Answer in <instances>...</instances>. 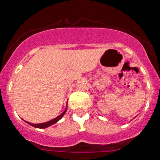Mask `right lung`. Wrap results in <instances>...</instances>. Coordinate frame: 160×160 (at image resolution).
Here are the masks:
<instances>
[{"mask_svg":"<svg viewBox=\"0 0 160 160\" xmlns=\"http://www.w3.org/2000/svg\"><path fill=\"white\" fill-rule=\"evenodd\" d=\"M66 111H67V108H66V110H65V111H64L63 113H62V114H60L59 116H58V117H57L56 118L53 119V120H50V121H49V122H43V123H40V124H33V123H31V122H28V123L29 125H31V126H34V127H35V128H47V127H48V126H51V125H52V124L56 123V122H58V121L60 119H61L62 117H63L64 114H65Z\"/></svg>","mask_w":160,"mask_h":160,"instance_id":"obj_1","label":"right lung"}]
</instances>
